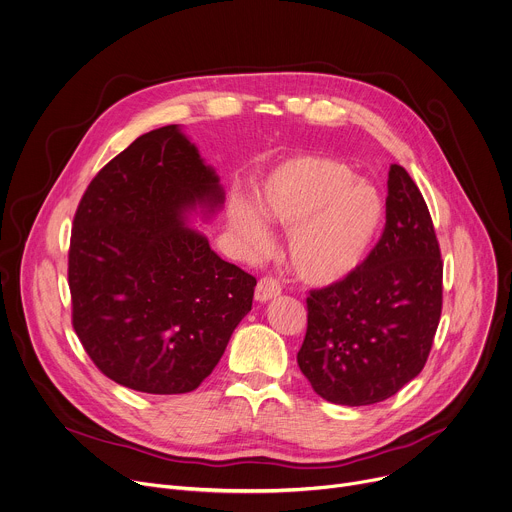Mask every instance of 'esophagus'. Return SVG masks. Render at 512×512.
I'll list each match as a JSON object with an SVG mask.
<instances>
[{
	"label": "esophagus",
	"instance_id": "obj_1",
	"mask_svg": "<svg viewBox=\"0 0 512 512\" xmlns=\"http://www.w3.org/2000/svg\"><path fill=\"white\" fill-rule=\"evenodd\" d=\"M280 282L276 280V278H272V276H262L260 280H258V285H256V291H254V299L258 301V303H266V301H270V299H276L278 295H280Z\"/></svg>",
	"mask_w": 512,
	"mask_h": 512
}]
</instances>
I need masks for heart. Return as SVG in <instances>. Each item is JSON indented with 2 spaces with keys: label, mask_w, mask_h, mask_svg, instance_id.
<instances>
[{
  "label": "heart",
  "mask_w": 512,
  "mask_h": 512,
  "mask_svg": "<svg viewBox=\"0 0 512 512\" xmlns=\"http://www.w3.org/2000/svg\"><path fill=\"white\" fill-rule=\"evenodd\" d=\"M261 219L289 232L287 258L307 285H333L350 276L368 256L384 219L376 187L352 179L333 158L303 156L280 164L256 193ZM234 232L252 252L268 248L262 221L244 207L230 209Z\"/></svg>",
  "instance_id": "heart-1"
}]
</instances>
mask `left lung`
I'll return each instance as SVG.
<instances>
[{
	"instance_id": "1",
	"label": "left lung",
	"mask_w": 512,
	"mask_h": 512,
	"mask_svg": "<svg viewBox=\"0 0 512 512\" xmlns=\"http://www.w3.org/2000/svg\"><path fill=\"white\" fill-rule=\"evenodd\" d=\"M441 303L443 260L427 203L407 170L390 164L382 236L350 276L309 293L299 368L329 403L386 401L423 370Z\"/></svg>"
}]
</instances>
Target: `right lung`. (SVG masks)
I'll use <instances>...</instances> for the list:
<instances>
[{"label": "right lung", "mask_w": 512, "mask_h": 512, "mask_svg": "<svg viewBox=\"0 0 512 512\" xmlns=\"http://www.w3.org/2000/svg\"><path fill=\"white\" fill-rule=\"evenodd\" d=\"M221 201L213 168L175 124L136 138L89 183L69 248L73 327L113 382L195 390L252 309L256 278L185 227L189 209Z\"/></svg>", "instance_id": "1"}]
</instances>
